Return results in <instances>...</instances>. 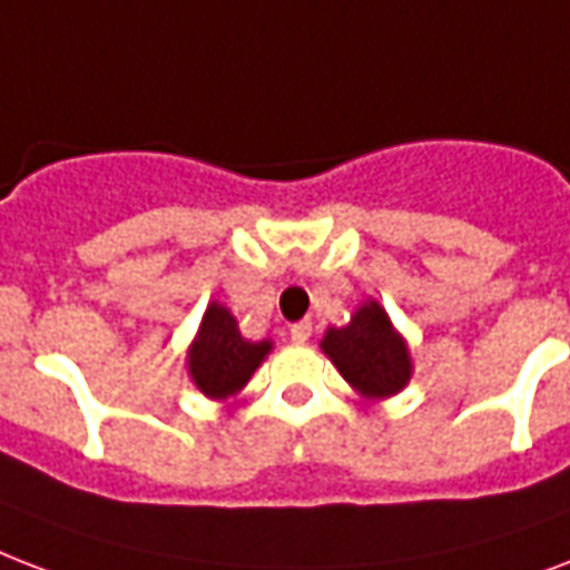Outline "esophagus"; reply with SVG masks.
<instances>
[{"label":"esophagus","instance_id":"esophagus-1","mask_svg":"<svg viewBox=\"0 0 570 570\" xmlns=\"http://www.w3.org/2000/svg\"><path fill=\"white\" fill-rule=\"evenodd\" d=\"M311 332H314V323H311V320H302V323L289 325V337H293V343H307L311 341Z\"/></svg>","mask_w":570,"mask_h":570}]
</instances>
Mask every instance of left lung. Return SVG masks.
I'll list each match as a JSON object with an SVG mask.
<instances>
[{"label": "left lung", "mask_w": 570, "mask_h": 570, "mask_svg": "<svg viewBox=\"0 0 570 570\" xmlns=\"http://www.w3.org/2000/svg\"><path fill=\"white\" fill-rule=\"evenodd\" d=\"M320 346L343 380L367 401L391 397L412 380L410 346L373 298L355 311L350 325L328 328Z\"/></svg>", "instance_id": "obj_1"}]
</instances>
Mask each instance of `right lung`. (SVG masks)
I'll list each match as a JSON object with an SVG mask.
<instances>
[{
    "mask_svg": "<svg viewBox=\"0 0 570 570\" xmlns=\"http://www.w3.org/2000/svg\"><path fill=\"white\" fill-rule=\"evenodd\" d=\"M272 353V341H247L236 316L224 304L212 302L188 350V376L206 397L227 401L245 389L247 380Z\"/></svg>",
    "mask_w": 570,
    "mask_h": 570,
    "instance_id": "add662e5",
    "label": "right lung"
}]
</instances>
